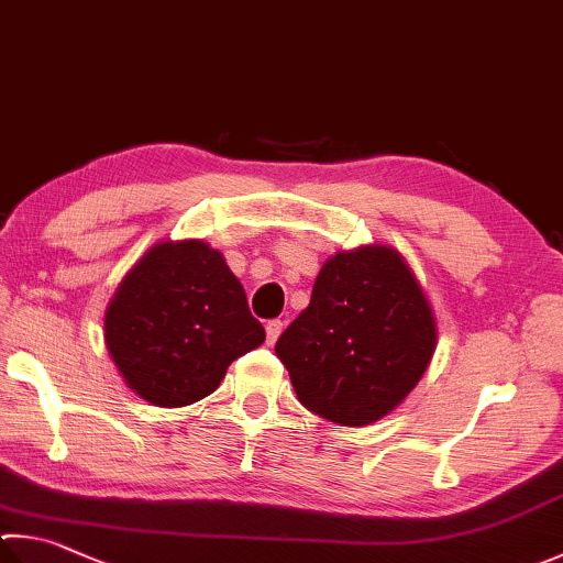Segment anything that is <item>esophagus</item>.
<instances>
[{
	"label": "esophagus",
	"instance_id": "34e87169",
	"mask_svg": "<svg viewBox=\"0 0 563 563\" xmlns=\"http://www.w3.org/2000/svg\"><path fill=\"white\" fill-rule=\"evenodd\" d=\"M282 331H284V323L279 321V318H274V321H269L267 323V343L269 345L277 343V338L282 335Z\"/></svg>",
	"mask_w": 563,
	"mask_h": 563
}]
</instances>
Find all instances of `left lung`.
Here are the masks:
<instances>
[{"label":"left lung","mask_w":563,"mask_h":563,"mask_svg":"<svg viewBox=\"0 0 563 563\" xmlns=\"http://www.w3.org/2000/svg\"><path fill=\"white\" fill-rule=\"evenodd\" d=\"M301 405L343 427L399 407L437 350V318L401 254L385 245L338 252L311 303L274 345Z\"/></svg>","instance_id":"left-lung-1"}]
</instances>
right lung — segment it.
I'll return each mask as SVG.
<instances>
[{
    "mask_svg": "<svg viewBox=\"0 0 563 563\" xmlns=\"http://www.w3.org/2000/svg\"><path fill=\"white\" fill-rule=\"evenodd\" d=\"M104 343L126 387L156 407L216 391L232 360L264 343L225 257L200 240L158 242L104 311Z\"/></svg>",
    "mask_w": 563,
    "mask_h": 563,
    "instance_id": "1",
    "label": "right lung"
}]
</instances>
